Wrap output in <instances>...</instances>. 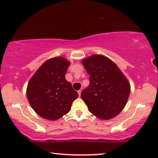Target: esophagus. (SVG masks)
Instances as JSON below:
<instances>
[{"label": "esophagus", "instance_id": "1", "mask_svg": "<svg viewBox=\"0 0 158 158\" xmlns=\"http://www.w3.org/2000/svg\"><path fill=\"white\" fill-rule=\"evenodd\" d=\"M77 93H78L79 96H80V95H81V90H79L78 91H77Z\"/></svg>", "mask_w": 158, "mask_h": 158}]
</instances>
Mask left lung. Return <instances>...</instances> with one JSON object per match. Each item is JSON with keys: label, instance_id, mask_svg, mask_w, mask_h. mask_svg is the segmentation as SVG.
I'll return each instance as SVG.
<instances>
[{"label": "left lung", "instance_id": "left-lung-1", "mask_svg": "<svg viewBox=\"0 0 158 158\" xmlns=\"http://www.w3.org/2000/svg\"><path fill=\"white\" fill-rule=\"evenodd\" d=\"M90 75V85L81 98L90 113L100 120L118 116L126 105L130 84L118 67L110 58L93 54L81 60Z\"/></svg>", "mask_w": 158, "mask_h": 158}]
</instances>
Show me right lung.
Here are the masks:
<instances>
[{
    "instance_id": "right-lung-1",
    "label": "right lung",
    "mask_w": 158,
    "mask_h": 158,
    "mask_svg": "<svg viewBox=\"0 0 158 158\" xmlns=\"http://www.w3.org/2000/svg\"><path fill=\"white\" fill-rule=\"evenodd\" d=\"M70 62L65 58H49L29 80L26 89L28 102L44 119L56 121L68 113L78 93L65 79Z\"/></svg>"
}]
</instances>
